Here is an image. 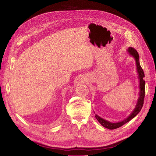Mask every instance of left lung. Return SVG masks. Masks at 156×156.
Here are the masks:
<instances>
[{"label": "left lung", "mask_w": 156, "mask_h": 156, "mask_svg": "<svg viewBox=\"0 0 156 156\" xmlns=\"http://www.w3.org/2000/svg\"><path fill=\"white\" fill-rule=\"evenodd\" d=\"M127 54L133 57L136 62V72L138 74V77L139 79V97L137 102L136 104L135 107L133 111L130 113V114L125 119L118 122H111L107 120H105L104 118L99 116L97 114L95 115V118L98 122L101 124V125L109 129H115L117 128H119L120 127L122 126L124 124L129 122L130 120H131L133 118H134L137 115H138L140 111H141L143 105V101H144V97H145V80L143 79L145 77L144 72L141 67L140 63V57L139 54L136 50L132 47H129L127 49Z\"/></svg>", "instance_id": "1"}]
</instances>
